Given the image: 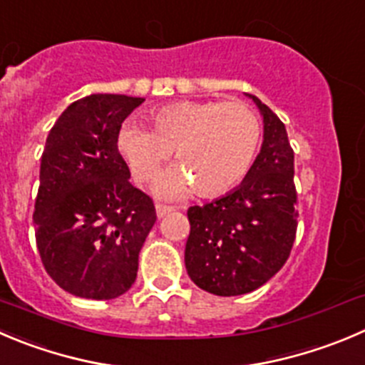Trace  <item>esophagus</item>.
I'll list each match as a JSON object with an SVG mask.
<instances>
[{
	"mask_svg": "<svg viewBox=\"0 0 365 365\" xmlns=\"http://www.w3.org/2000/svg\"><path fill=\"white\" fill-rule=\"evenodd\" d=\"M172 210H173V207L165 206V204H155V213H158L159 218L166 217V215H168Z\"/></svg>",
	"mask_w": 365,
	"mask_h": 365,
	"instance_id": "34e87169",
	"label": "esophagus"
}]
</instances>
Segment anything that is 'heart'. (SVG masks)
<instances>
[{"mask_svg":"<svg viewBox=\"0 0 365 365\" xmlns=\"http://www.w3.org/2000/svg\"><path fill=\"white\" fill-rule=\"evenodd\" d=\"M154 126L127 120L118 133V150L134 177L147 182L163 161L179 163L155 180V192L179 199L197 188L202 197L229 192L255 163L262 127L255 110L242 102H177L152 114Z\"/></svg>","mask_w":365,"mask_h":365,"instance_id":"b5f03b06","label":"heart"}]
</instances>
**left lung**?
<instances>
[{"mask_svg":"<svg viewBox=\"0 0 365 365\" xmlns=\"http://www.w3.org/2000/svg\"><path fill=\"white\" fill-rule=\"evenodd\" d=\"M263 143L242 185L188 210V276L215 296H242L265 284L289 259L296 240L294 150L283 121L255 95Z\"/></svg>","mask_w":365,"mask_h":365,"instance_id":"1","label":"left lung"}]
</instances>
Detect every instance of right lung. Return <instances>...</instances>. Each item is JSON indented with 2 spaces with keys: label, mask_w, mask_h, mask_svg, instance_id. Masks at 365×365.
<instances>
[{
  "label": "right lung",
  "mask_w": 365,
  "mask_h": 365,
  "mask_svg": "<svg viewBox=\"0 0 365 365\" xmlns=\"http://www.w3.org/2000/svg\"><path fill=\"white\" fill-rule=\"evenodd\" d=\"M145 98L89 95L58 116L41 158L34 224L51 279L84 299H114L138 276L155 224L150 197L134 188L118 152L125 118Z\"/></svg>",
  "instance_id": "obj_1"
}]
</instances>
